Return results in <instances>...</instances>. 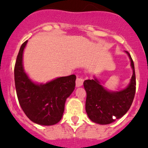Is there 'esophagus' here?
<instances>
[{"label": "esophagus", "mask_w": 148, "mask_h": 148, "mask_svg": "<svg viewBox=\"0 0 148 148\" xmlns=\"http://www.w3.org/2000/svg\"><path fill=\"white\" fill-rule=\"evenodd\" d=\"M84 82V79L81 77H77V80H76V86L79 87V86H82Z\"/></svg>", "instance_id": "esophagus-1"}]
</instances>
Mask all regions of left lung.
<instances>
[{
	"label": "left lung",
	"instance_id": "left-lung-1",
	"mask_svg": "<svg viewBox=\"0 0 148 148\" xmlns=\"http://www.w3.org/2000/svg\"><path fill=\"white\" fill-rule=\"evenodd\" d=\"M133 70L129 85L123 90L110 92L100 84L95 78L84 82L86 92V112L92 122L100 125H107L120 119L130 108L136 90L135 66L130 54L126 51Z\"/></svg>",
	"mask_w": 148,
	"mask_h": 148
}]
</instances>
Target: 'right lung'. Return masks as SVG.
Masks as SVG:
<instances>
[{
    "instance_id": "1",
    "label": "right lung",
    "mask_w": 148,
    "mask_h": 148,
    "mask_svg": "<svg viewBox=\"0 0 148 148\" xmlns=\"http://www.w3.org/2000/svg\"><path fill=\"white\" fill-rule=\"evenodd\" d=\"M27 41L21 46L14 67L18 99L32 122L41 125H55L62 119L66 100L74 91L76 76L59 77L44 84L33 82L23 66V53Z\"/></svg>"
}]
</instances>
